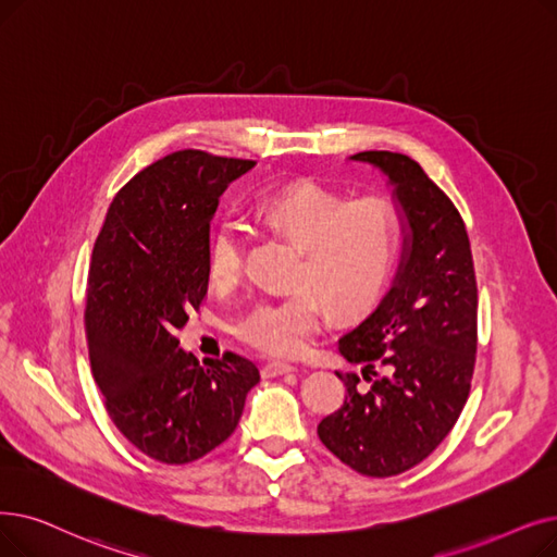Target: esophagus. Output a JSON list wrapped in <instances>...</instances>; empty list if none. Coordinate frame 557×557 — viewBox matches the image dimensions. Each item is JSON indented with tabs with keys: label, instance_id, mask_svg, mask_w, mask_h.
I'll return each instance as SVG.
<instances>
[{
	"label": "esophagus",
	"instance_id": "obj_1",
	"mask_svg": "<svg viewBox=\"0 0 557 557\" xmlns=\"http://www.w3.org/2000/svg\"><path fill=\"white\" fill-rule=\"evenodd\" d=\"M294 371H296V367L286 364V361H269V364L263 367L265 377H277V375H286V373H294Z\"/></svg>",
	"mask_w": 557,
	"mask_h": 557
}]
</instances>
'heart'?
I'll return each instance as SVG.
<instances>
[{"mask_svg":"<svg viewBox=\"0 0 557 557\" xmlns=\"http://www.w3.org/2000/svg\"><path fill=\"white\" fill-rule=\"evenodd\" d=\"M261 219L300 246L294 292L259 300L236 323V336L250 348L296 357L325 321L369 309L392 280L400 213L392 198H348L319 184H298L273 193L259 205ZM248 225L225 215L213 230L207 269L215 288H234L246 275Z\"/></svg>","mask_w":557,"mask_h":557,"instance_id":"heart-1","label":"heart"}]
</instances>
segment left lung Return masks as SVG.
Masks as SVG:
<instances>
[{"label":"left lung","mask_w":557,"mask_h":557,"mask_svg":"<svg viewBox=\"0 0 557 557\" xmlns=\"http://www.w3.org/2000/svg\"><path fill=\"white\" fill-rule=\"evenodd\" d=\"M377 165L394 184L407 221L394 286L369 317L338 338V352L361 364L344 405L319 423V437L344 465L389 478L437 448L462 414L478 348V284L467 225L446 193L407 154L352 157Z\"/></svg>","instance_id":"8db88e82"}]
</instances>
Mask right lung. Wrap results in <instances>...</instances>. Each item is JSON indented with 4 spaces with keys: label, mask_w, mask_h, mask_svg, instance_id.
I'll return each mask as SVG.
<instances>
[{
    "label": "right lung",
    "mask_w": 557,
    "mask_h": 557,
    "mask_svg": "<svg viewBox=\"0 0 557 557\" xmlns=\"http://www.w3.org/2000/svg\"><path fill=\"white\" fill-rule=\"evenodd\" d=\"M252 159L180 150L143 168L107 211L88 265L84 325L104 407L140 453L188 465L221 446L259 382L250 359L200 364L180 348L209 288V223Z\"/></svg>",
    "instance_id": "1"
}]
</instances>
